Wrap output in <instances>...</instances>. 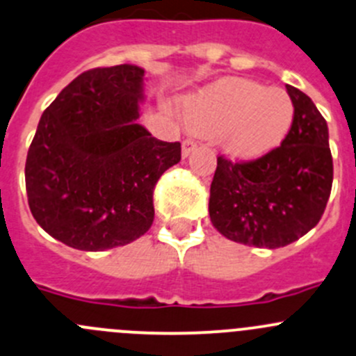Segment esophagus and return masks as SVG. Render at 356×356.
Here are the masks:
<instances>
[{
	"mask_svg": "<svg viewBox=\"0 0 356 356\" xmlns=\"http://www.w3.org/2000/svg\"><path fill=\"white\" fill-rule=\"evenodd\" d=\"M196 149V143L193 139H184L182 140V156L188 158L193 151Z\"/></svg>",
	"mask_w": 356,
	"mask_h": 356,
	"instance_id": "esophagus-1",
	"label": "esophagus"
}]
</instances>
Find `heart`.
Returning <instances> with one entry per match:
<instances>
[{
    "label": "heart",
    "mask_w": 356,
    "mask_h": 356,
    "mask_svg": "<svg viewBox=\"0 0 356 356\" xmlns=\"http://www.w3.org/2000/svg\"><path fill=\"white\" fill-rule=\"evenodd\" d=\"M184 118L196 132L219 134L233 156L257 158L285 139L294 122V104L282 88L226 78L186 99Z\"/></svg>",
    "instance_id": "1"
}]
</instances>
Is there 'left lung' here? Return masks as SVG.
<instances>
[{
  "label": "left lung",
  "instance_id": "obj_1",
  "mask_svg": "<svg viewBox=\"0 0 356 356\" xmlns=\"http://www.w3.org/2000/svg\"><path fill=\"white\" fill-rule=\"evenodd\" d=\"M285 88L294 122L280 146L252 161L217 158L210 220L236 243L285 247L318 224L329 202L334 167L327 122L305 92Z\"/></svg>",
  "mask_w": 356,
  "mask_h": 356
}]
</instances>
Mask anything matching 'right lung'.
Segmentation results:
<instances>
[{
    "label": "right lung",
    "mask_w": 356,
    "mask_h": 356,
    "mask_svg": "<svg viewBox=\"0 0 356 356\" xmlns=\"http://www.w3.org/2000/svg\"><path fill=\"white\" fill-rule=\"evenodd\" d=\"M144 69L95 67L72 79L44 109L26 160L36 222L72 248L101 252L143 236L154 219L153 191L181 161L137 123Z\"/></svg>",
    "instance_id": "1"
}]
</instances>
